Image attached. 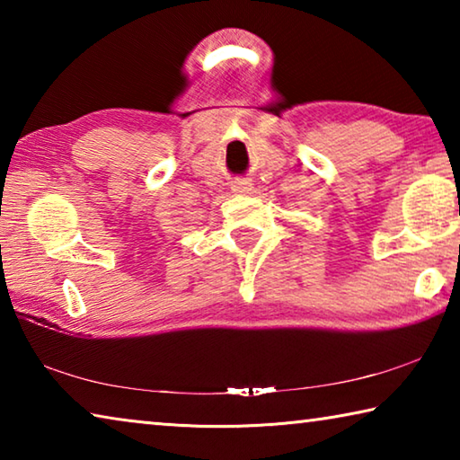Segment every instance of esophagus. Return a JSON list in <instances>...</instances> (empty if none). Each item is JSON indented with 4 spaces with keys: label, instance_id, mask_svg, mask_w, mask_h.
<instances>
[{
    "label": "esophagus",
    "instance_id": "34e87169",
    "mask_svg": "<svg viewBox=\"0 0 460 460\" xmlns=\"http://www.w3.org/2000/svg\"><path fill=\"white\" fill-rule=\"evenodd\" d=\"M231 189H233V192H235V194H252L253 186H252V182L245 181V178H239V181L233 182Z\"/></svg>",
    "mask_w": 460,
    "mask_h": 460
}]
</instances>
